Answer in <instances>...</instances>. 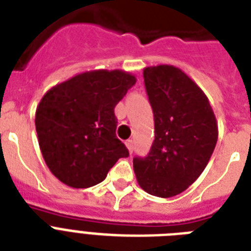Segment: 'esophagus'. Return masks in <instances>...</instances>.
I'll return each instance as SVG.
<instances>
[{"label": "esophagus", "mask_w": 251, "mask_h": 251, "mask_svg": "<svg viewBox=\"0 0 251 251\" xmlns=\"http://www.w3.org/2000/svg\"><path fill=\"white\" fill-rule=\"evenodd\" d=\"M125 145H126V147H127V150H129V152L133 153V150H134L133 141H131V139H129V141L125 142Z\"/></svg>", "instance_id": "34e87169"}]
</instances>
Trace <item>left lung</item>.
Wrapping results in <instances>:
<instances>
[{
	"label": "left lung",
	"instance_id": "obj_1",
	"mask_svg": "<svg viewBox=\"0 0 251 251\" xmlns=\"http://www.w3.org/2000/svg\"><path fill=\"white\" fill-rule=\"evenodd\" d=\"M143 78L155 141L147 156L134 157V172L146 193L171 198L204 171L218 142V122L204 92L178 68H146Z\"/></svg>",
	"mask_w": 251,
	"mask_h": 251
}]
</instances>
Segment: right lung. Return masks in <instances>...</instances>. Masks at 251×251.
Here are the masks:
<instances>
[{
	"label": "right lung",
	"instance_id": "right-lung-1",
	"mask_svg": "<svg viewBox=\"0 0 251 251\" xmlns=\"http://www.w3.org/2000/svg\"><path fill=\"white\" fill-rule=\"evenodd\" d=\"M122 70H94L52 87L39 102L35 125L41 153L61 182L84 189L104 181L120 157L114 106L135 84Z\"/></svg>",
	"mask_w": 251,
	"mask_h": 251
}]
</instances>
